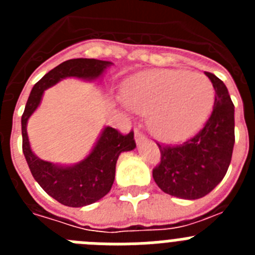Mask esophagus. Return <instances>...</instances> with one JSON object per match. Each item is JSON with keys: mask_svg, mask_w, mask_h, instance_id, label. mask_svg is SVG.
<instances>
[{"mask_svg": "<svg viewBox=\"0 0 255 255\" xmlns=\"http://www.w3.org/2000/svg\"><path fill=\"white\" fill-rule=\"evenodd\" d=\"M144 139H145V136L139 130H135V141H136V144H140L141 141H144Z\"/></svg>", "mask_w": 255, "mask_h": 255, "instance_id": "1", "label": "esophagus"}]
</instances>
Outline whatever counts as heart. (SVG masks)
<instances>
[{"mask_svg":"<svg viewBox=\"0 0 255 255\" xmlns=\"http://www.w3.org/2000/svg\"><path fill=\"white\" fill-rule=\"evenodd\" d=\"M128 105L149 115V129L164 143L190 138L203 126L215 105V88L207 76L185 70H149L126 83Z\"/></svg>","mask_w":255,"mask_h":255,"instance_id":"b5f03b06","label":"heart"}]
</instances>
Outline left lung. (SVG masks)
<instances>
[{"mask_svg": "<svg viewBox=\"0 0 255 255\" xmlns=\"http://www.w3.org/2000/svg\"><path fill=\"white\" fill-rule=\"evenodd\" d=\"M215 88V106L206 125L180 145H159L161 162L153 179L162 191L194 200L211 193L222 181L233 157L235 143L234 103L224 82L206 73Z\"/></svg>", "mask_w": 255, "mask_h": 255, "instance_id": "left-lung-1", "label": "left lung"}]
</instances>
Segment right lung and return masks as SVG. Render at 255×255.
<instances>
[{"mask_svg":"<svg viewBox=\"0 0 255 255\" xmlns=\"http://www.w3.org/2000/svg\"><path fill=\"white\" fill-rule=\"evenodd\" d=\"M111 65L110 61L96 58L65 61L35 83L21 116L22 153L31 175L47 194L64 206L76 208L88 206L100 200L111 190L119 155L136 147L134 132L123 135L114 128L106 126L93 149L83 161L71 166H62L43 161L33 153L26 132L29 117L40 105L44 91L60 80L65 78L97 80Z\"/></svg>","mask_w":255,"mask_h":255,"instance_id":"right-lung-1","label":"right lung"}]
</instances>
